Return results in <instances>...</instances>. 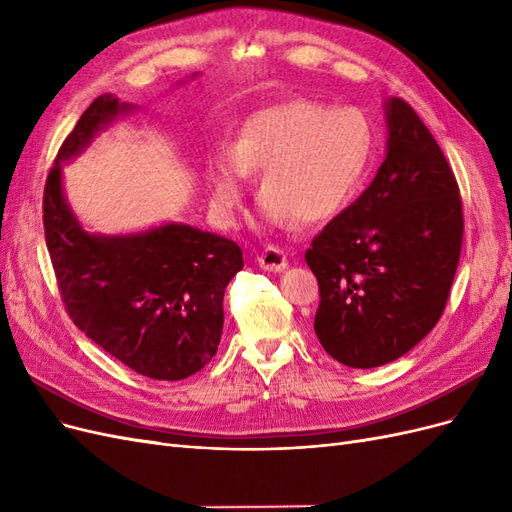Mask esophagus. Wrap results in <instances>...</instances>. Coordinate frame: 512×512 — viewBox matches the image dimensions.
<instances>
[{
	"label": "esophagus",
	"instance_id": "esophagus-1",
	"mask_svg": "<svg viewBox=\"0 0 512 512\" xmlns=\"http://www.w3.org/2000/svg\"><path fill=\"white\" fill-rule=\"evenodd\" d=\"M256 260H258L260 269H265V271L277 273V271H284L288 267V258H286L284 250H280V247H275V245L265 247V250L258 254Z\"/></svg>",
	"mask_w": 512,
	"mask_h": 512
}]
</instances>
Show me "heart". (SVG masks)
I'll use <instances>...</instances> for the list:
<instances>
[{
    "label": "heart",
    "instance_id": "heart-1",
    "mask_svg": "<svg viewBox=\"0 0 512 512\" xmlns=\"http://www.w3.org/2000/svg\"><path fill=\"white\" fill-rule=\"evenodd\" d=\"M371 128L352 108L290 100L243 121L228 153L211 160L213 207L230 220L247 190V175L260 170L262 220L312 226L346 207L365 175Z\"/></svg>",
    "mask_w": 512,
    "mask_h": 512
}]
</instances>
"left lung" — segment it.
<instances>
[{
    "label": "left lung",
    "instance_id": "obj_1",
    "mask_svg": "<svg viewBox=\"0 0 512 512\" xmlns=\"http://www.w3.org/2000/svg\"><path fill=\"white\" fill-rule=\"evenodd\" d=\"M384 108L389 141L374 181L305 252L320 288L314 331L356 369L399 359L436 327L463 239L459 185L436 138L408 102Z\"/></svg>",
    "mask_w": 512,
    "mask_h": 512
}]
</instances>
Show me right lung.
Listing matches in <instances>:
<instances>
[{"instance_id":"1","label":"right lung","mask_w":512,"mask_h":512,"mask_svg":"<svg viewBox=\"0 0 512 512\" xmlns=\"http://www.w3.org/2000/svg\"><path fill=\"white\" fill-rule=\"evenodd\" d=\"M132 108L104 94L76 121L46 177L44 239L76 327L136 374L183 380L218 352L224 290L243 269L241 247L175 222L138 235H89L61 190V162L79 156L102 128Z\"/></svg>"}]
</instances>
